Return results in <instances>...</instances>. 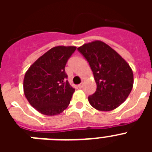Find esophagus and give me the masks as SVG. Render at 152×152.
Segmentation results:
<instances>
[{
    "label": "esophagus",
    "instance_id": "obj_1",
    "mask_svg": "<svg viewBox=\"0 0 152 152\" xmlns=\"http://www.w3.org/2000/svg\"><path fill=\"white\" fill-rule=\"evenodd\" d=\"M79 88H83V83H81V84H78V86H77Z\"/></svg>",
    "mask_w": 152,
    "mask_h": 152
}]
</instances>
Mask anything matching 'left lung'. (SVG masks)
<instances>
[{
	"instance_id": "1",
	"label": "left lung",
	"mask_w": 152,
	"mask_h": 152,
	"mask_svg": "<svg viewBox=\"0 0 152 152\" xmlns=\"http://www.w3.org/2000/svg\"><path fill=\"white\" fill-rule=\"evenodd\" d=\"M77 50L89 62L96 91L88 101L99 111H111L126 100L133 87L129 64L110 45L100 40L85 43Z\"/></svg>"
}]
</instances>
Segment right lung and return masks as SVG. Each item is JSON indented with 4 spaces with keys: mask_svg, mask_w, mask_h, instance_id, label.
<instances>
[{
    "mask_svg": "<svg viewBox=\"0 0 152 152\" xmlns=\"http://www.w3.org/2000/svg\"><path fill=\"white\" fill-rule=\"evenodd\" d=\"M75 46L49 49L26 71L23 92L30 105L45 116L58 115L68 107L75 89L66 78L64 67Z\"/></svg>",
    "mask_w": 152,
    "mask_h": 152,
    "instance_id": "obj_1",
    "label": "right lung"
}]
</instances>
